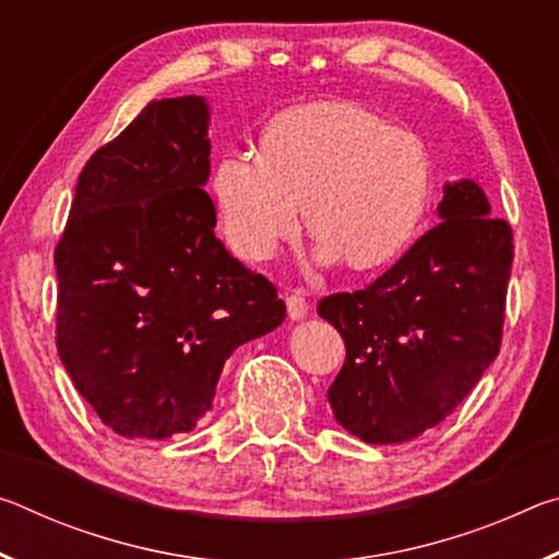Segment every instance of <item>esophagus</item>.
Instances as JSON below:
<instances>
[{
	"mask_svg": "<svg viewBox=\"0 0 559 559\" xmlns=\"http://www.w3.org/2000/svg\"><path fill=\"white\" fill-rule=\"evenodd\" d=\"M286 306H288V318L290 320H302L308 316V300H306V296H302V293H288L286 296Z\"/></svg>",
	"mask_w": 559,
	"mask_h": 559,
	"instance_id": "34e87169",
	"label": "esophagus"
}]
</instances>
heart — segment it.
Here are the masks:
<instances>
[{
	"label": "heart",
	"mask_w": 559,
	"mask_h": 559,
	"mask_svg": "<svg viewBox=\"0 0 559 559\" xmlns=\"http://www.w3.org/2000/svg\"><path fill=\"white\" fill-rule=\"evenodd\" d=\"M212 189L226 239L243 259H271L298 231L302 202L318 261L374 269L419 234L433 159L421 135L362 106L310 103L269 122L261 153H226Z\"/></svg>",
	"instance_id": "obj_1"
}]
</instances>
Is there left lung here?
Segmentation results:
<instances>
[{
	"label": "left lung",
	"mask_w": 559,
	"mask_h": 559,
	"mask_svg": "<svg viewBox=\"0 0 559 559\" xmlns=\"http://www.w3.org/2000/svg\"><path fill=\"white\" fill-rule=\"evenodd\" d=\"M439 224L365 290L318 316L345 340L328 390L337 424L367 443L416 439L456 409L503 337L513 231L473 179L443 185Z\"/></svg>",
	"instance_id": "obj_1"
}]
</instances>
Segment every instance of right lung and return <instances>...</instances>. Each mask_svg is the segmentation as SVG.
I'll list each match as a JSON object with an SVG mask.
<instances>
[{
  "label": "right lung",
  "mask_w": 559,
  "mask_h": 559,
  "mask_svg": "<svg viewBox=\"0 0 559 559\" xmlns=\"http://www.w3.org/2000/svg\"><path fill=\"white\" fill-rule=\"evenodd\" d=\"M206 130L202 96L147 103L83 167L53 253L59 357L120 437L192 431L234 349L286 318L216 239Z\"/></svg>",
  "instance_id": "add662e5"
}]
</instances>
